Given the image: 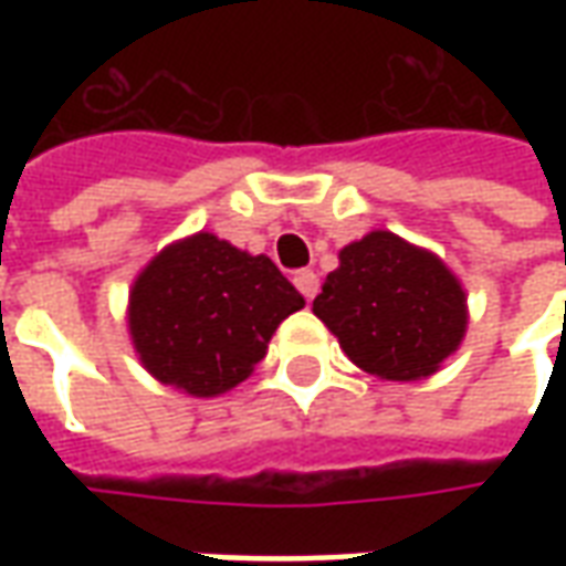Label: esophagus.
<instances>
[{"instance_id":"1","label":"esophagus","mask_w":566,"mask_h":566,"mask_svg":"<svg viewBox=\"0 0 566 566\" xmlns=\"http://www.w3.org/2000/svg\"><path fill=\"white\" fill-rule=\"evenodd\" d=\"M294 284H296V291L306 296V300H315V294H318V287H321L318 275H315V272H312V270H300V272H296Z\"/></svg>"}]
</instances>
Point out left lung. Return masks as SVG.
<instances>
[{"instance_id":"1","label":"left lung","mask_w":566,"mask_h":566,"mask_svg":"<svg viewBox=\"0 0 566 566\" xmlns=\"http://www.w3.org/2000/svg\"><path fill=\"white\" fill-rule=\"evenodd\" d=\"M312 312L348 360L385 381L433 376L467 336V291L446 260L391 230L339 251Z\"/></svg>"}]
</instances>
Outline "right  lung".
I'll list each match as a JSON object with an SVG mask.
<instances>
[{
	"label": "right lung",
	"instance_id": "obj_1",
	"mask_svg": "<svg viewBox=\"0 0 566 566\" xmlns=\"http://www.w3.org/2000/svg\"><path fill=\"white\" fill-rule=\"evenodd\" d=\"M306 306L266 254L199 230L136 275L127 327L142 367L190 397H221L266 357L272 333Z\"/></svg>",
	"mask_w": 566,
	"mask_h": 566
}]
</instances>
